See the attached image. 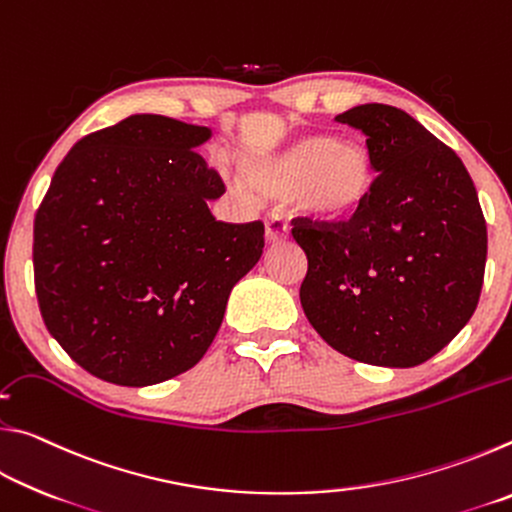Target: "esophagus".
<instances>
[{"label": "esophagus", "mask_w": 512, "mask_h": 512, "mask_svg": "<svg viewBox=\"0 0 512 512\" xmlns=\"http://www.w3.org/2000/svg\"><path fill=\"white\" fill-rule=\"evenodd\" d=\"M266 241L268 244H282L289 237V225L280 216H268L266 219Z\"/></svg>", "instance_id": "obj_1"}]
</instances>
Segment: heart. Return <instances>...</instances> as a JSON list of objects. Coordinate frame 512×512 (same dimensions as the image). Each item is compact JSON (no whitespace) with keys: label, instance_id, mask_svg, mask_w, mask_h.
I'll return each mask as SVG.
<instances>
[{"label":"heart","instance_id":"1","mask_svg":"<svg viewBox=\"0 0 512 512\" xmlns=\"http://www.w3.org/2000/svg\"><path fill=\"white\" fill-rule=\"evenodd\" d=\"M248 185L320 221H350L375 192V162L357 142L307 135L244 164Z\"/></svg>","mask_w":512,"mask_h":512}]
</instances>
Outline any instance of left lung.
Wrapping results in <instances>:
<instances>
[{
	"instance_id": "1",
	"label": "left lung",
	"mask_w": 512,
	"mask_h": 512,
	"mask_svg": "<svg viewBox=\"0 0 512 512\" xmlns=\"http://www.w3.org/2000/svg\"><path fill=\"white\" fill-rule=\"evenodd\" d=\"M366 135L375 192L350 221L293 219L307 255L300 302L336 352L411 368L438 354L479 305L488 230L461 158L384 103L336 117Z\"/></svg>"
}]
</instances>
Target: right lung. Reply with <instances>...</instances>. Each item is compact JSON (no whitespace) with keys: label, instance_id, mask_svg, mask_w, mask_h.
I'll return each mask as SVG.
<instances>
[{"label":"right lung","instance_id":"right-lung-1","mask_svg":"<svg viewBox=\"0 0 512 512\" xmlns=\"http://www.w3.org/2000/svg\"><path fill=\"white\" fill-rule=\"evenodd\" d=\"M212 128L131 115L72 146L33 223L49 334L90 375L151 386L210 348L230 291L264 248V223L216 221L223 192L198 146Z\"/></svg>","mask_w":512,"mask_h":512}]
</instances>
